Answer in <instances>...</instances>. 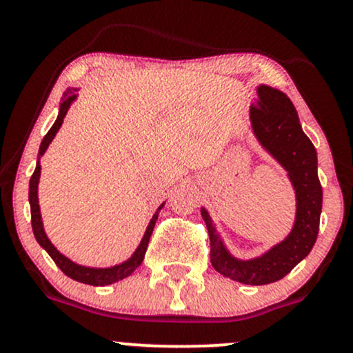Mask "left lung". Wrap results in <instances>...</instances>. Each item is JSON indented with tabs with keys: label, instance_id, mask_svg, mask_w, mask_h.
Segmentation results:
<instances>
[{
	"label": "left lung",
	"instance_id": "left-lung-1",
	"mask_svg": "<svg viewBox=\"0 0 353 353\" xmlns=\"http://www.w3.org/2000/svg\"><path fill=\"white\" fill-rule=\"evenodd\" d=\"M259 99L250 106L254 134L265 151L287 171L295 189L297 212L290 234L261 257L239 261L221 241L210 216L201 209L210 239V264L219 274L247 285H265L281 281L305 259L317 241L322 185L317 176V151L305 132L292 101L279 89L257 88Z\"/></svg>",
	"mask_w": 353,
	"mask_h": 353
}]
</instances>
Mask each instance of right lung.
<instances>
[{"instance_id":"obj_1","label":"right lung","mask_w":353,"mask_h":353,"mask_svg":"<svg viewBox=\"0 0 353 353\" xmlns=\"http://www.w3.org/2000/svg\"><path fill=\"white\" fill-rule=\"evenodd\" d=\"M74 91H76V89H68V91L64 92L63 101H61V104H59L58 119L54 121L52 128L50 129V131H48V134L44 136V139L41 141V145H39L38 163H36V169H34L33 176H31V179H30L31 225H33V232H34L36 241H38V244L41 245L48 254L51 255V259L54 261V264L58 265L59 269L68 275V277L74 279V281H78V282L89 283V285H109V283L123 281L124 277L131 275L137 269V267L141 265V262H143V259H144L145 250H148L149 239H151L154 225H156L157 216H159V210L163 209L164 204H161L159 209H157V212L152 216L151 222H149L148 229H145V232H144L143 241H141V244L136 249V252L131 255V259H128V261L123 262V264H119V265L106 267V269H96V267L79 265V264H76V262L70 261L68 257H64V255L61 254L59 250L51 244V241L48 239L46 232H44V229H43L41 212H39V204H38V182H39V176H41V165H39V159H41L43 154L46 152L48 145L51 144V141L54 139L56 132L59 131L61 124H63V119H64V116H66L68 109H70L72 101L76 99Z\"/></svg>"}]
</instances>
